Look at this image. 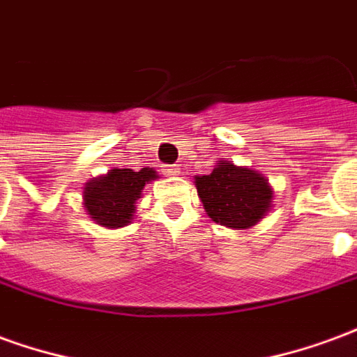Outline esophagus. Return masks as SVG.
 <instances>
[{"label": "esophagus", "mask_w": 357, "mask_h": 357, "mask_svg": "<svg viewBox=\"0 0 357 357\" xmlns=\"http://www.w3.org/2000/svg\"><path fill=\"white\" fill-rule=\"evenodd\" d=\"M164 174H166V176H179L178 164H174V166H164Z\"/></svg>", "instance_id": "esophagus-1"}]
</instances>
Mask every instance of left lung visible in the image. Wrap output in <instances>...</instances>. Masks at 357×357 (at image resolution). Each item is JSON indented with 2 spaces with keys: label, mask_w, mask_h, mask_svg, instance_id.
<instances>
[{
  "label": "left lung",
  "mask_w": 357,
  "mask_h": 357,
  "mask_svg": "<svg viewBox=\"0 0 357 357\" xmlns=\"http://www.w3.org/2000/svg\"><path fill=\"white\" fill-rule=\"evenodd\" d=\"M195 185L212 222L231 229L258 224L273 201V189L262 174L227 160H218L208 176H197Z\"/></svg>",
  "instance_id": "1"
}]
</instances>
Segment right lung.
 <instances>
[{
	"label": "right lung",
	"mask_w": 357,
	"mask_h": 357,
	"mask_svg": "<svg viewBox=\"0 0 357 357\" xmlns=\"http://www.w3.org/2000/svg\"><path fill=\"white\" fill-rule=\"evenodd\" d=\"M156 178V172L151 168H141L139 172L114 168L107 176L93 178L84 187L86 212L102 227H124L133 220L145 185Z\"/></svg>",
	"instance_id": "add662e5"
}]
</instances>
